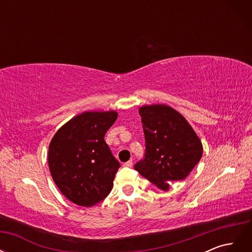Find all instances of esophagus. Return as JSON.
I'll return each instance as SVG.
<instances>
[{"mask_svg":"<svg viewBox=\"0 0 252 252\" xmlns=\"http://www.w3.org/2000/svg\"><path fill=\"white\" fill-rule=\"evenodd\" d=\"M124 167H131L132 166V159H129V161H127L126 163L123 164Z\"/></svg>","mask_w":252,"mask_h":252,"instance_id":"esophagus-1","label":"esophagus"}]
</instances>
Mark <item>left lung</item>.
<instances>
[{"label": "left lung", "instance_id": "1", "mask_svg": "<svg viewBox=\"0 0 252 252\" xmlns=\"http://www.w3.org/2000/svg\"><path fill=\"white\" fill-rule=\"evenodd\" d=\"M145 135L144 158L134 169L162 190L186 179L203 155L202 143L186 119L167 105L139 109Z\"/></svg>", "mask_w": 252, "mask_h": 252}]
</instances>
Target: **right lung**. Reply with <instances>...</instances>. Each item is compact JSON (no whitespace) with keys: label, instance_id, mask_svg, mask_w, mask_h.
<instances>
[{"label":"right lung","instance_id":"obj_1","mask_svg":"<svg viewBox=\"0 0 252 252\" xmlns=\"http://www.w3.org/2000/svg\"><path fill=\"white\" fill-rule=\"evenodd\" d=\"M116 111H87L74 117L53 136L48 164L56 185L68 200L91 207L110 192L121 167L104 136Z\"/></svg>","mask_w":252,"mask_h":252}]
</instances>
